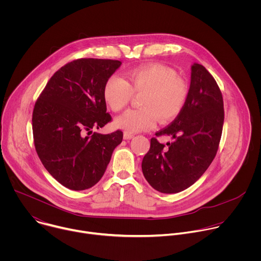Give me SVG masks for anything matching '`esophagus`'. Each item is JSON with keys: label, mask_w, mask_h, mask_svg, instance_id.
Here are the masks:
<instances>
[{"label": "esophagus", "mask_w": 261, "mask_h": 261, "mask_svg": "<svg viewBox=\"0 0 261 261\" xmlns=\"http://www.w3.org/2000/svg\"><path fill=\"white\" fill-rule=\"evenodd\" d=\"M133 134H130V133H127V132H125L124 133V138L125 139H131V138H133Z\"/></svg>", "instance_id": "1"}]
</instances>
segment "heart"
Masks as SVG:
<instances>
[{
	"label": "heart",
	"mask_w": 261,
	"mask_h": 261,
	"mask_svg": "<svg viewBox=\"0 0 261 261\" xmlns=\"http://www.w3.org/2000/svg\"><path fill=\"white\" fill-rule=\"evenodd\" d=\"M128 80L114 74L103 87L104 100L114 111L125 108L133 93H143L140 97L143 107L129 109L116 120V125L127 133L153 128L159 117L163 122L173 120L187 102V82L176 76L175 71L166 66L152 64L134 68L128 72Z\"/></svg>",
	"instance_id": "1"
}]
</instances>
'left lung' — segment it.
I'll return each instance as SVG.
<instances>
[{
  "label": "left lung",
  "instance_id": "obj_1",
  "mask_svg": "<svg viewBox=\"0 0 261 261\" xmlns=\"http://www.w3.org/2000/svg\"><path fill=\"white\" fill-rule=\"evenodd\" d=\"M219 86L200 64L191 67L189 95L180 114L151 138L142 159L145 179L162 193L189 188L213 162L221 139L224 108ZM168 135L172 143L160 144L156 137Z\"/></svg>",
  "mask_w": 261,
  "mask_h": 261
}]
</instances>
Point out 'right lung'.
<instances>
[{
    "label": "right lung",
    "instance_id": "obj_1",
    "mask_svg": "<svg viewBox=\"0 0 261 261\" xmlns=\"http://www.w3.org/2000/svg\"><path fill=\"white\" fill-rule=\"evenodd\" d=\"M117 60L77 59L50 77L33 110L36 152L46 170L66 188L81 191L103 176L123 132H94L111 122L103 87L121 66Z\"/></svg>",
    "mask_w": 261,
    "mask_h": 261
}]
</instances>
